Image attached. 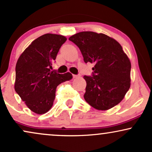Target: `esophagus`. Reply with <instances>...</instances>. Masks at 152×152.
<instances>
[{
	"label": "esophagus",
	"instance_id": "obj_1",
	"mask_svg": "<svg viewBox=\"0 0 152 152\" xmlns=\"http://www.w3.org/2000/svg\"><path fill=\"white\" fill-rule=\"evenodd\" d=\"M72 77L73 78H77L78 77V75H72Z\"/></svg>",
	"mask_w": 152,
	"mask_h": 152
}]
</instances>
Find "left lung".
Returning <instances> with one entry per match:
<instances>
[{
  "label": "left lung",
  "mask_w": 152,
  "mask_h": 152,
  "mask_svg": "<svg viewBox=\"0 0 152 152\" xmlns=\"http://www.w3.org/2000/svg\"><path fill=\"white\" fill-rule=\"evenodd\" d=\"M69 40L80 48L86 63H94L87 82L85 101L97 110L118 104L130 87L131 63L121 45L111 37L93 31H82Z\"/></svg>",
  "instance_id": "obj_1"
}]
</instances>
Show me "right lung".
<instances>
[{
	"instance_id": "obj_1",
	"label": "right lung",
	"mask_w": 152,
	"mask_h": 152,
	"mask_svg": "<svg viewBox=\"0 0 152 152\" xmlns=\"http://www.w3.org/2000/svg\"><path fill=\"white\" fill-rule=\"evenodd\" d=\"M64 36L46 34L34 40L18 60L15 90L34 113L44 114L53 106L56 88L72 78L70 72L50 71Z\"/></svg>"
}]
</instances>
